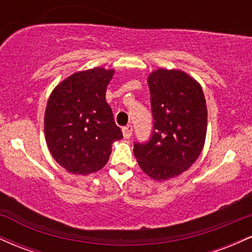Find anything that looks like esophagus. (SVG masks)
I'll use <instances>...</instances> for the list:
<instances>
[{
	"label": "esophagus",
	"instance_id": "1",
	"mask_svg": "<svg viewBox=\"0 0 252 252\" xmlns=\"http://www.w3.org/2000/svg\"><path fill=\"white\" fill-rule=\"evenodd\" d=\"M122 131H123V136H124V137L129 138L130 136H131V134H132V126H131V124H128V126H123Z\"/></svg>",
	"mask_w": 252,
	"mask_h": 252
}]
</instances>
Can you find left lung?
<instances>
[{"mask_svg": "<svg viewBox=\"0 0 252 252\" xmlns=\"http://www.w3.org/2000/svg\"><path fill=\"white\" fill-rule=\"evenodd\" d=\"M154 124L146 143H134L141 169L154 180L180 175L204 148L207 108L196 80L179 70H156L148 77Z\"/></svg>", "mask_w": 252, "mask_h": 252, "instance_id": "8db88e82", "label": "left lung"}]
</instances>
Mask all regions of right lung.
<instances>
[{
	"instance_id": "add662e5",
	"label": "right lung",
	"mask_w": 252,
	"mask_h": 252,
	"mask_svg": "<svg viewBox=\"0 0 252 252\" xmlns=\"http://www.w3.org/2000/svg\"><path fill=\"white\" fill-rule=\"evenodd\" d=\"M114 72L96 67L73 73L53 90L47 102L46 143L54 160L73 174L102 169L112 142L123 137L105 99Z\"/></svg>"
}]
</instances>
